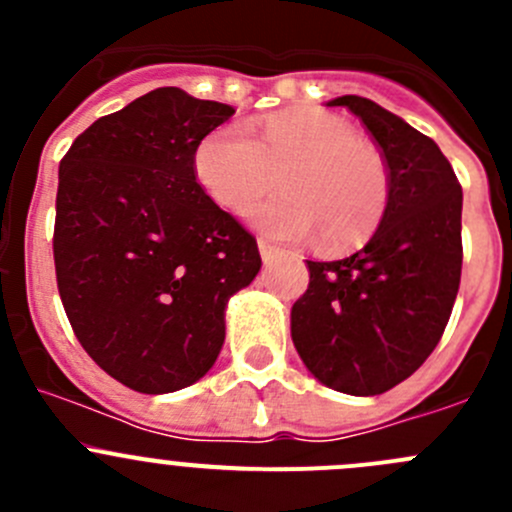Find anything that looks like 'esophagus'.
Here are the masks:
<instances>
[{"label": "esophagus", "instance_id": "obj_1", "mask_svg": "<svg viewBox=\"0 0 512 512\" xmlns=\"http://www.w3.org/2000/svg\"><path fill=\"white\" fill-rule=\"evenodd\" d=\"M257 247H260V255H262V260H265V265H270V262H275L277 257L282 255V250L275 245V242L262 240V237L257 240Z\"/></svg>", "mask_w": 512, "mask_h": 512}]
</instances>
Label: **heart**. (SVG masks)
Returning a JSON list of instances; mask_svg holds the SVG:
<instances>
[{"label":"heart","instance_id":"1","mask_svg":"<svg viewBox=\"0 0 512 512\" xmlns=\"http://www.w3.org/2000/svg\"><path fill=\"white\" fill-rule=\"evenodd\" d=\"M195 178L230 213H245L280 178L282 195L250 213L262 232L329 252L361 245L391 198L389 163L344 118L319 108L265 116L252 138L215 128L195 151Z\"/></svg>","mask_w":512,"mask_h":512}]
</instances>
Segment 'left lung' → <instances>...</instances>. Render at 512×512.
Returning <instances> with one entry per match:
<instances>
[{
	"instance_id": "obj_1",
	"label": "left lung",
	"mask_w": 512,
	"mask_h": 512,
	"mask_svg": "<svg viewBox=\"0 0 512 512\" xmlns=\"http://www.w3.org/2000/svg\"><path fill=\"white\" fill-rule=\"evenodd\" d=\"M389 163L391 198L361 250L307 260L309 287L292 307V342L329 389H394L441 342L461 285L463 190L428 136L379 103L339 96Z\"/></svg>"
}]
</instances>
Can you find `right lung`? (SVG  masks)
I'll return each instance as SVG.
<instances>
[{
	"mask_svg": "<svg viewBox=\"0 0 512 512\" xmlns=\"http://www.w3.org/2000/svg\"><path fill=\"white\" fill-rule=\"evenodd\" d=\"M235 108L175 86L91 123L59 163L54 265L71 329L123 386L170 394L208 374L225 304L260 272L257 240L195 178Z\"/></svg>",
	"mask_w": 512,
	"mask_h": 512,
	"instance_id": "right-lung-1",
	"label": "right lung"
}]
</instances>
